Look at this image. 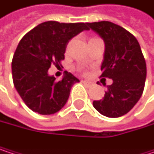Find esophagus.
I'll return each mask as SVG.
<instances>
[{"label": "esophagus", "instance_id": "esophagus-1", "mask_svg": "<svg viewBox=\"0 0 154 154\" xmlns=\"http://www.w3.org/2000/svg\"><path fill=\"white\" fill-rule=\"evenodd\" d=\"M82 82L84 84H86L87 86H91V85L92 84V82H90V81H87V80H82Z\"/></svg>", "mask_w": 154, "mask_h": 154}]
</instances>
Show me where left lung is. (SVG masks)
<instances>
[{
  "label": "left lung",
  "mask_w": 154,
  "mask_h": 154,
  "mask_svg": "<svg viewBox=\"0 0 154 154\" xmlns=\"http://www.w3.org/2000/svg\"><path fill=\"white\" fill-rule=\"evenodd\" d=\"M86 24L105 42L100 77L113 81L93 107L105 116H122L134 108L144 89L146 63L140 45L134 35L110 21Z\"/></svg>",
  "instance_id": "8db88e82"
}]
</instances>
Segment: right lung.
<instances>
[{"mask_svg":"<svg viewBox=\"0 0 154 154\" xmlns=\"http://www.w3.org/2000/svg\"><path fill=\"white\" fill-rule=\"evenodd\" d=\"M86 23L45 21L28 32L14 53L11 70L14 86L25 104L34 112L51 115L66 103L72 86L80 82L71 72H64L61 81L48 75L54 63L62 65L66 45L83 30Z\"/></svg>","mask_w":154,"mask_h":154,"instance_id":"add662e5","label":"right lung"}]
</instances>
